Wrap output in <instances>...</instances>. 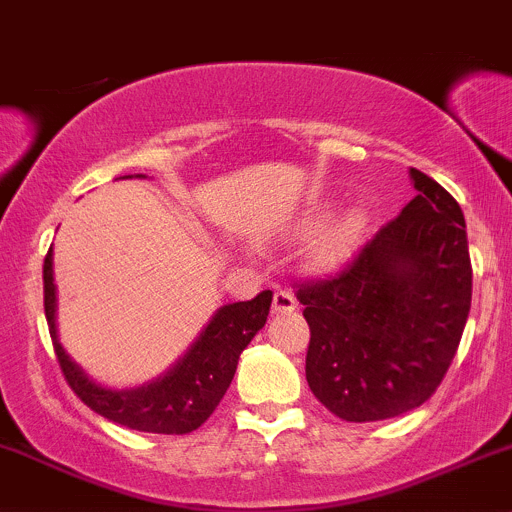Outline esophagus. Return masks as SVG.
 <instances>
[{
    "label": "esophagus",
    "mask_w": 512,
    "mask_h": 512,
    "mask_svg": "<svg viewBox=\"0 0 512 512\" xmlns=\"http://www.w3.org/2000/svg\"><path fill=\"white\" fill-rule=\"evenodd\" d=\"M297 309V299L287 289H277L275 297H272V312L275 314H292Z\"/></svg>",
    "instance_id": "34e87169"
}]
</instances>
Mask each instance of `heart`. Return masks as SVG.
Listing matches in <instances>:
<instances>
[{
  "label": "heart",
  "instance_id": "b5f03b06",
  "mask_svg": "<svg viewBox=\"0 0 512 512\" xmlns=\"http://www.w3.org/2000/svg\"><path fill=\"white\" fill-rule=\"evenodd\" d=\"M309 227L312 223H304V230H309ZM366 227H369V218H366L364 210H344L339 218L322 227L319 235L314 237L307 250V265L317 272H327L344 265L364 240Z\"/></svg>",
  "mask_w": 512,
  "mask_h": 512
}]
</instances>
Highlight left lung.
<instances>
[{"instance_id":"1","label":"left lung","mask_w":512,"mask_h":512,"mask_svg":"<svg viewBox=\"0 0 512 512\" xmlns=\"http://www.w3.org/2000/svg\"><path fill=\"white\" fill-rule=\"evenodd\" d=\"M416 198L352 265L297 287L309 324L307 384L344 421L414 411L446 376L471 312L466 220L448 190L411 168Z\"/></svg>"}]
</instances>
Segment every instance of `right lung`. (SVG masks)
<instances>
[{"label": "right lung", "instance_id": "obj_1", "mask_svg": "<svg viewBox=\"0 0 512 512\" xmlns=\"http://www.w3.org/2000/svg\"><path fill=\"white\" fill-rule=\"evenodd\" d=\"M270 304V289L260 292L250 302L225 304L173 369L136 389H108L96 384L61 347L56 334V285L51 250L46 252L44 260L46 324L64 379L91 411L133 431L183 436L203 426L223 401L242 349L265 327Z\"/></svg>", "mask_w": 512, "mask_h": 512}]
</instances>
